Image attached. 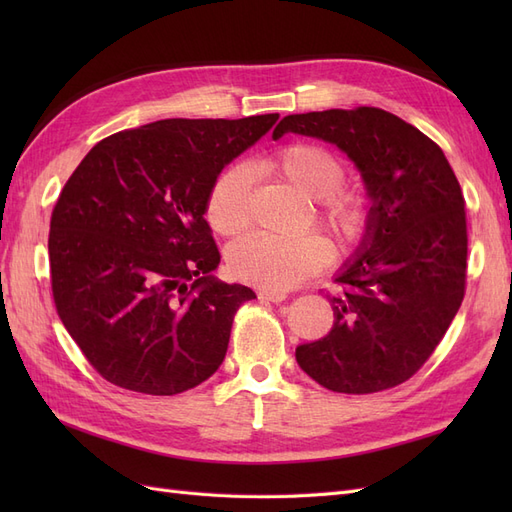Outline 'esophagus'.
<instances>
[{
	"mask_svg": "<svg viewBox=\"0 0 512 512\" xmlns=\"http://www.w3.org/2000/svg\"><path fill=\"white\" fill-rule=\"evenodd\" d=\"M258 297L265 299V301H271V303H282V301H286L288 294L282 292V290H260Z\"/></svg>",
	"mask_w": 512,
	"mask_h": 512,
	"instance_id": "1",
	"label": "esophagus"
}]
</instances>
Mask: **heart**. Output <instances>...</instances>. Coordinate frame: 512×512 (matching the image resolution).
Segmentation results:
<instances>
[{
    "mask_svg": "<svg viewBox=\"0 0 512 512\" xmlns=\"http://www.w3.org/2000/svg\"><path fill=\"white\" fill-rule=\"evenodd\" d=\"M265 173L286 181L312 200L314 222L339 250L359 245L371 222V198L361 185L344 183L346 162L329 147L294 141L260 162ZM250 175L243 164H228L215 175L205 198V220L213 232L235 237L247 226ZM333 258L331 245L316 232L294 237L252 232L228 250V267L239 280L267 290H288L316 275Z\"/></svg>",
    "mask_w": 512,
    "mask_h": 512,
    "instance_id": "heart-1",
    "label": "heart"
}]
</instances>
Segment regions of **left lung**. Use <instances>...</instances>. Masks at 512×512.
<instances>
[{
    "mask_svg": "<svg viewBox=\"0 0 512 512\" xmlns=\"http://www.w3.org/2000/svg\"><path fill=\"white\" fill-rule=\"evenodd\" d=\"M286 132L346 151L371 198L361 252L327 292L333 329L299 346L297 363L335 393L393 389L425 365L466 294L461 185L429 136L376 106L288 115L273 138Z\"/></svg>",
    "mask_w": 512,
    "mask_h": 512,
    "instance_id": "8db88e82",
    "label": "left lung"
}]
</instances>
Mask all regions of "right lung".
Instances as JSON below:
<instances>
[{"instance_id": "add662e5", "label": "right lung", "mask_w": 512, "mask_h": 512, "mask_svg": "<svg viewBox=\"0 0 512 512\" xmlns=\"http://www.w3.org/2000/svg\"><path fill=\"white\" fill-rule=\"evenodd\" d=\"M277 117L123 130L102 138L66 181L49 232L53 301L104 380L177 395L222 365L237 309L256 294L211 277L220 252L205 198Z\"/></svg>"}]
</instances>
